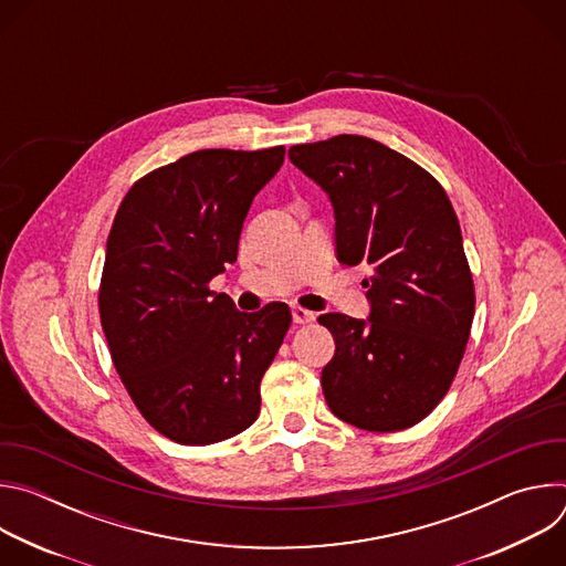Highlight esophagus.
I'll return each mask as SVG.
<instances>
[{
	"label": "esophagus",
	"mask_w": 566,
	"mask_h": 566,
	"mask_svg": "<svg viewBox=\"0 0 566 566\" xmlns=\"http://www.w3.org/2000/svg\"><path fill=\"white\" fill-rule=\"evenodd\" d=\"M291 315H293L295 325H308V322L315 319V313L308 311V308H302V306H293V308H291Z\"/></svg>",
	"instance_id": "esophagus-1"
}]
</instances>
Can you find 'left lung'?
I'll return each mask as SVG.
<instances>
[{"label":"left lung","mask_w":566,"mask_h":566,"mask_svg":"<svg viewBox=\"0 0 566 566\" xmlns=\"http://www.w3.org/2000/svg\"><path fill=\"white\" fill-rule=\"evenodd\" d=\"M289 158L329 195L338 262L369 273L367 319L317 317L336 343L319 380L327 406L360 430L412 428L450 389L472 327L454 208L432 175L367 136L293 145Z\"/></svg>","instance_id":"8db88e82"}]
</instances>
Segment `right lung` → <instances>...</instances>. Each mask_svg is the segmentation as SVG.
I'll list each match as a JSON object with an SVG mask.
<instances>
[{"label":"right lung","instance_id":"right-lung-1","mask_svg":"<svg viewBox=\"0 0 566 566\" xmlns=\"http://www.w3.org/2000/svg\"><path fill=\"white\" fill-rule=\"evenodd\" d=\"M284 147L199 149L136 181L109 239L98 306L114 367L145 421L184 446L251 428L260 382L289 327L271 302L237 311L208 282L237 260L255 195Z\"/></svg>","mask_w":566,"mask_h":566}]
</instances>
